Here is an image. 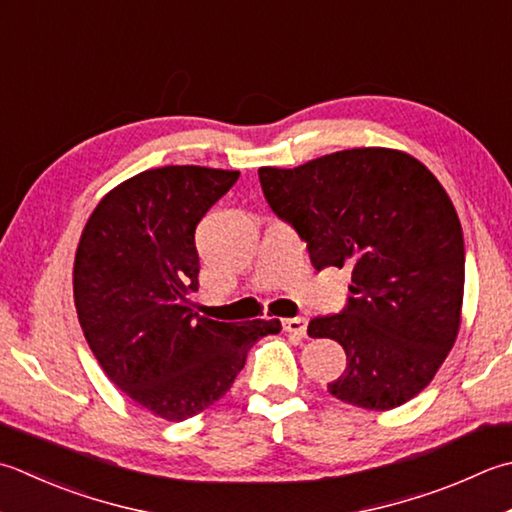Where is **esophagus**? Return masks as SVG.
<instances>
[{"label": "esophagus", "mask_w": 512, "mask_h": 512, "mask_svg": "<svg viewBox=\"0 0 512 512\" xmlns=\"http://www.w3.org/2000/svg\"><path fill=\"white\" fill-rule=\"evenodd\" d=\"M306 326H308V322L304 317H290V319H284V330L286 333H290V335H295V337H306Z\"/></svg>", "instance_id": "esophagus-1"}]
</instances>
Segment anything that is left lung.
Returning <instances> with one entry per match:
<instances>
[{"label":"left lung","instance_id":"obj_1","mask_svg":"<svg viewBox=\"0 0 512 512\" xmlns=\"http://www.w3.org/2000/svg\"><path fill=\"white\" fill-rule=\"evenodd\" d=\"M259 182L310 264L350 268L348 306L308 324L346 350L328 393L366 410L422 393L462 324L464 233L444 186L413 155L379 146L264 166Z\"/></svg>","mask_w":512,"mask_h":512}]
</instances>
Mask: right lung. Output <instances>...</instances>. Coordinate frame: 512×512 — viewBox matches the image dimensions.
<instances>
[{"mask_svg": "<svg viewBox=\"0 0 512 512\" xmlns=\"http://www.w3.org/2000/svg\"><path fill=\"white\" fill-rule=\"evenodd\" d=\"M239 170L162 166L102 197L79 237L73 295L79 324L110 382L166 422L222 399L259 337L279 319L215 322L193 313L195 228Z\"/></svg>", "mask_w": 512, "mask_h": 512, "instance_id": "add662e5", "label": "right lung"}]
</instances>
